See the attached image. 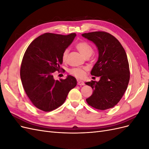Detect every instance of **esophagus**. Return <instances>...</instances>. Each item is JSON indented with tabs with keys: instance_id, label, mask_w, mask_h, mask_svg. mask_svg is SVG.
Returning <instances> with one entry per match:
<instances>
[{
	"instance_id": "1",
	"label": "esophagus",
	"mask_w": 149,
	"mask_h": 149,
	"mask_svg": "<svg viewBox=\"0 0 149 149\" xmlns=\"http://www.w3.org/2000/svg\"><path fill=\"white\" fill-rule=\"evenodd\" d=\"M78 85L83 86V85H84V83L83 81H78Z\"/></svg>"
}]
</instances>
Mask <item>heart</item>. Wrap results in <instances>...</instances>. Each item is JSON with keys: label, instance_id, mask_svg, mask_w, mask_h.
<instances>
[{"label": "heart", "instance_id": "obj_1", "mask_svg": "<svg viewBox=\"0 0 149 149\" xmlns=\"http://www.w3.org/2000/svg\"><path fill=\"white\" fill-rule=\"evenodd\" d=\"M76 48L84 56H91L93 53V48L89 43L86 42H80L76 44ZM68 55V49H65L61 55V59L63 62H65L67 60ZM85 69L79 68H74L70 70V73L71 74L74 76L75 77L78 78H81L84 76Z\"/></svg>", "mask_w": 149, "mask_h": 149}]
</instances>
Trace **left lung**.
Segmentation results:
<instances>
[{"instance_id": "1", "label": "left lung", "mask_w": 149, "mask_h": 149, "mask_svg": "<svg viewBox=\"0 0 149 149\" xmlns=\"http://www.w3.org/2000/svg\"><path fill=\"white\" fill-rule=\"evenodd\" d=\"M82 36L93 42L97 48L98 60L91 74L100 76L98 82L86 83L93 89L92 95L86 100L89 106L99 110L113 107L123 97L129 81V65L126 53L119 40L105 31H93Z\"/></svg>"}]
</instances>
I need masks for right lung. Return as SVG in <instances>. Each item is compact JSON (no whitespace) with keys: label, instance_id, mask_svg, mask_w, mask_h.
Masks as SVG:
<instances>
[{"label":"right lung","instance_id":"add662e5","mask_svg":"<svg viewBox=\"0 0 149 149\" xmlns=\"http://www.w3.org/2000/svg\"><path fill=\"white\" fill-rule=\"evenodd\" d=\"M76 33H46L35 38L26 49L20 67V78L26 95L38 109L49 112L61 106L77 81L73 76L55 80L62 53L73 41Z\"/></svg>","mask_w":149,"mask_h":149}]
</instances>
